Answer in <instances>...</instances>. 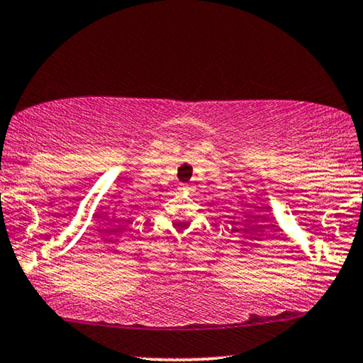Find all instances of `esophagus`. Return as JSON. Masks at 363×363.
I'll return each instance as SVG.
<instances>
[{
	"mask_svg": "<svg viewBox=\"0 0 363 363\" xmlns=\"http://www.w3.org/2000/svg\"><path fill=\"white\" fill-rule=\"evenodd\" d=\"M179 189H181V191H189V184H179Z\"/></svg>",
	"mask_w": 363,
	"mask_h": 363,
	"instance_id": "34e87169",
	"label": "esophagus"
}]
</instances>
